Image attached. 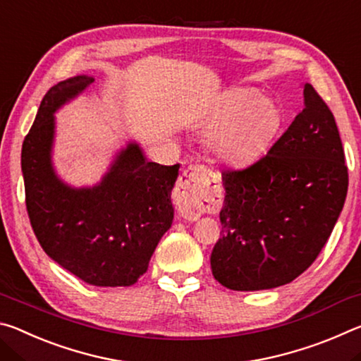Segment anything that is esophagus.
Returning a JSON list of instances; mask_svg holds the SVG:
<instances>
[{
    "label": "esophagus",
    "instance_id": "34e87169",
    "mask_svg": "<svg viewBox=\"0 0 361 361\" xmlns=\"http://www.w3.org/2000/svg\"><path fill=\"white\" fill-rule=\"evenodd\" d=\"M210 173L204 166H189L176 183V207L183 218L197 219L210 207Z\"/></svg>",
    "mask_w": 361,
    "mask_h": 361
}]
</instances>
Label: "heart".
<instances>
[{"instance_id":"heart-1","label":"heart","mask_w":361,"mask_h":361,"mask_svg":"<svg viewBox=\"0 0 361 361\" xmlns=\"http://www.w3.org/2000/svg\"><path fill=\"white\" fill-rule=\"evenodd\" d=\"M215 121L205 138L210 152L219 161L240 166L271 142L279 129L280 114L272 102L248 90H237L224 100Z\"/></svg>"}]
</instances>
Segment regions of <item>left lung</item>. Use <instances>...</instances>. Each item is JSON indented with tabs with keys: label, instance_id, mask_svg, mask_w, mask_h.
<instances>
[{
	"label": "left lung",
	"instance_id": "left-lung-1",
	"mask_svg": "<svg viewBox=\"0 0 361 361\" xmlns=\"http://www.w3.org/2000/svg\"><path fill=\"white\" fill-rule=\"evenodd\" d=\"M304 109L252 166L223 170V229L210 256L219 283H290L317 259L345 202L349 173L331 109L304 84Z\"/></svg>",
	"mask_w": 361,
	"mask_h": 361
}]
</instances>
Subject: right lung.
<instances>
[{"label":"right lung","instance_id":"obj_1","mask_svg":"<svg viewBox=\"0 0 361 361\" xmlns=\"http://www.w3.org/2000/svg\"><path fill=\"white\" fill-rule=\"evenodd\" d=\"M95 81L75 76L54 85L22 145V173L30 223L57 264L95 286H130L143 276L173 221L170 194L180 164L146 161L129 143L99 185L71 188L52 167L54 113Z\"/></svg>","mask_w":361,"mask_h":361}]
</instances>
